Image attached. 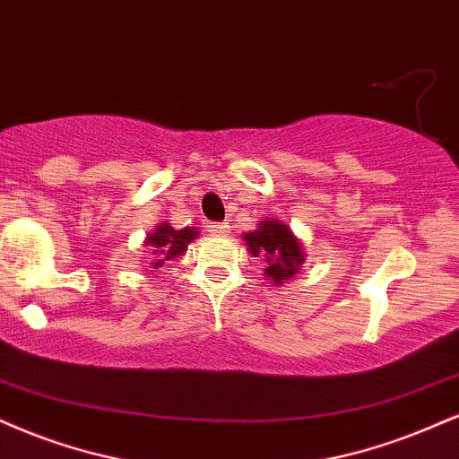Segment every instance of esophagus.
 I'll list each match as a JSON object with an SVG mask.
<instances>
[{"instance_id":"esophagus-1","label":"esophagus","mask_w":459,"mask_h":459,"mask_svg":"<svg viewBox=\"0 0 459 459\" xmlns=\"http://www.w3.org/2000/svg\"><path fill=\"white\" fill-rule=\"evenodd\" d=\"M229 229H230L229 222H212L207 226V230L212 235H226L229 233Z\"/></svg>"}]
</instances>
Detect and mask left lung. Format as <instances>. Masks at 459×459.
Masks as SVG:
<instances>
[{
	"label": "left lung",
	"instance_id": "obj_1",
	"mask_svg": "<svg viewBox=\"0 0 459 459\" xmlns=\"http://www.w3.org/2000/svg\"><path fill=\"white\" fill-rule=\"evenodd\" d=\"M244 241L252 256L263 258V275L273 286H284L299 273L301 264L306 263V250H303L301 239L292 233L284 220H261L256 229L244 233Z\"/></svg>",
	"mask_w": 459,
	"mask_h": 459
}]
</instances>
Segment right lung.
Segmentation results:
<instances>
[{"instance_id":"right-lung-1","label":"right lung","mask_w":459,"mask_h":459,"mask_svg":"<svg viewBox=\"0 0 459 459\" xmlns=\"http://www.w3.org/2000/svg\"><path fill=\"white\" fill-rule=\"evenodd\" d=\"M198 237V229L195 226H186V229H173L170 222H160L152 233H147L143 246L152 247L153 261L149 263L152 269H160L167 261L179 258L181 254H186L187 246L192 244Z\"/></svg>"}]
</instances>
